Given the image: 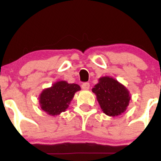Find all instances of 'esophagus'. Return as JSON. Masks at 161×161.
<instances>
[{
  "label": "esophagus",
  "mask_w": 161,
  "mask_h": 161,
  "mask_svg": "<svg viewBox=\"0 0 161 161\" xmlns=\"http://www.w3.org/2000/svg\"><path fill=\"white\" fill-rule=\"evenodd\" d=\"M90 88V84L88 82H86V83H83L82 85V88L84 90H88Z\"/></svg>",
  "instance_id": "esophagus-1"
}]
</instances>
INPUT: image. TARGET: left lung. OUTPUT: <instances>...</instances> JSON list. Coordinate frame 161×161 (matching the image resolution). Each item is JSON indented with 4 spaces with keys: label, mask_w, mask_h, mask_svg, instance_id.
I'll return each mask as SVG.
<instances>
[{
    "label": "left lung",
    "mask_w": 161,
    "mask_h": 161,
    "mask_svg": "<svg viewBox=\"0 0 161 161\" xmlns=\"http://www.w3.org/2000/svg\"><path fill=\"white\" fill-rule=\"evenodd\" d=\"M102 111L109 116L121 115L129 106L131 95L125 87L115 79L103 76L92 88Z\"/></svg>",
    "instance_id": "left-lung-1"
}]
</instances>
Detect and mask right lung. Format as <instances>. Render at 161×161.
Returning a JSON list of instances; mask_svg holds the SVG:
<instances>
[{"label": "right lung", "instance_id": "right-lung-1", "mask_svg": "<svg viewBox=\"0 0 161 161\" xmlns=\"http://www.w3.org/2000/svg\"><path fill=\"white\" fill-rule=\"evenodd\" d=\"M80 90V86L75 83L58 81L50 88L44 89L40 94L41 108L48 115H60L69 108L75 93Z\"/></svg>", "mask_w": 161, "mask_h": 161}]
</instances>
